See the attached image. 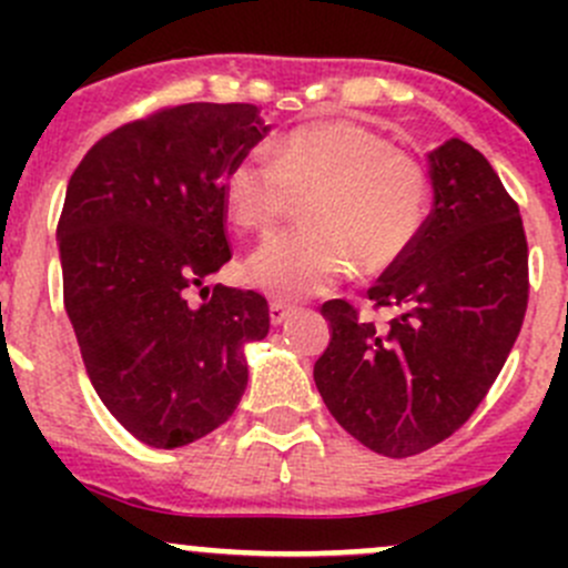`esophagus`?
<instances>
[{
  "label": "esophagus",
  "mask_w": 568,
  "mask_h": 568,
  "mask_svg": "<svg viewBox=\"0 0 568 568\" xmlns=\"http://www.w3.org/2000/svg\"><path fill=\"white\" fill-rule=\"evenodd\" d=\"M291 313V305H285V302H268V318H272V324H283L285 318H288Z\"/></svg>",
  "instance_id": "obj_1"
}]
</instances>
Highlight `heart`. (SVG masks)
<instances>
[{"label": "heart", "instance_id": "1", "mask_svg": "<svg viewBox=\"0 0 568 568\" xmlns=\"http://www.w3.org/2000/svg\"><path fill=\"white\" fill-rule=\"evenodd\" d=\"M225 205L242 231L272 233L300 200L307 227L272 239L244 266L250 285L280 296L324 294L352 268L390 272L420 239L432 175L382 131L324 120L288 131L266 153H244L225 175Z\"/></svg>", "mask_w": 568, "mask_h": 568}]
</instances>
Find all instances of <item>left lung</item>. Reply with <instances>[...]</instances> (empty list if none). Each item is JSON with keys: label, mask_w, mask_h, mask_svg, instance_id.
<instances>
[{"label": "left lung", "mask_w": 568, "mask_h": 568, "mask_svg": "<svg viewBox=\"0 0 568 568\" xmlns=\"http://www.w3.org/2000/svg\"><path fill=\"white\" fill-rule=\"evenodd\" d=\"M434 209L409 255L368 288L385 326L346 300L313 379L326 409L365 448L423 454L469 420L506 365L528 311V239L519 205L484 153L448 140L428 153Z\"/></svg>", "instance_id": "8db88e82"}]
</instances>
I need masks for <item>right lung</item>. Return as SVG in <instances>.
<instances>
[{
    "label": "right lung",
    "instance_id": "right-lung-1",
    "mask_svg": "<svg viewBox=\"0 0 568 568\" xmlns=\"http://www.w3.org/2000/svg\"><path fill=\"white\" fill-rule=\"evenodd\" d=\"M266 131L255 104L164 106L101 136L68 181L65 313L99 398L151 448L220 428L247 387L244 343L268 332L257 291L205 285L231 261L225 175Z\"/></svg>",
    "mask_w": 568,
    "mask_h": 568
}]
</instances>
